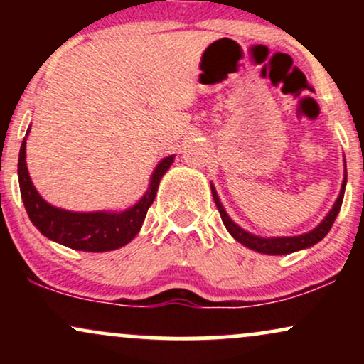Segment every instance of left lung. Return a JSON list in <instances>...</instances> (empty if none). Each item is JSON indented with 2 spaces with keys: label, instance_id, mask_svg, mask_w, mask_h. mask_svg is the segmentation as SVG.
Returning <instances> with one entry per match:
<instances>
[{
  "label": "left lung",
  "instance_id": "1",
  "mask_svg": "<svg viewBox=\"0 0 364 364\" xmlns=\"http://www.w3.org/2000/svg\"><path fill=\"white\" fill-rule=\"evenodd\" d=\"M346 181H348V174H344V183H342L341 195H339V198H337V202L333 203L332 210L328 212V215L325 217V219L321 220V223L316 225L313 231L306 232V235L292 236V237H260V236H255V235H250V232H246L245 229H241L240 225L235 224L231 219H229V215L225 214L223 203H220L219 196H217V193H215V188L214 186H210V188H212V196H214V200H215L217 210H219V214H220V219H223L224 225L228 228V231L231 232V236L235 237L236 241H240L241 245L255 250V252H260L265 255H287L292 252H298V250H303V248H310V246L318 243L320 240H323V237L327 236V232L330 231L333 220H336V217L341 210L342 198H344Z\"/></svg>",
  "mask_w": 364,
  "mask_h": 364
}]
</instances>
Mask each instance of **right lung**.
I'll return each instance as SVG.
<instances>
[{
	"label": "right lung",
	"mask_w": 364,
	"mask_h": 364,
	"mask_svg": "<svg viewBox=\"0 0 364 364\" xmlns=\"http://www.w3.org/2000/svg\"><path fill=\"white\" fill-rule=\"evenodd\" d=\"M28 133V129H27ZM174 156L162 159L150 178L147 193L128 210L119 212H68L49 205L37 193L25 164V140L18 154V183L28 219L49 240L80 252H111L124 246L139 235L149 207L156 198L157 186Z\"/></svg>",
	"instance_id": "obj_1"
}]
</instances>
